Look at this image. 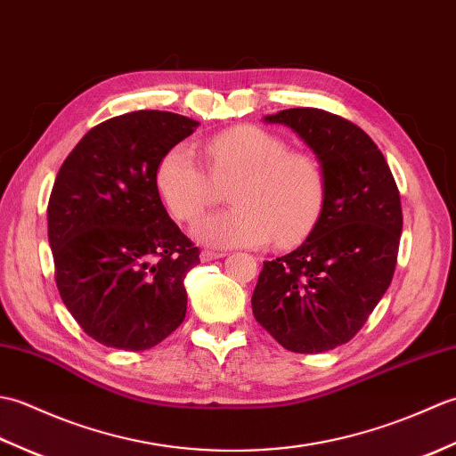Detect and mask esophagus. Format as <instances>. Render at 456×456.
I'll return each instance as SVG.
<instances>
[{
    "label": "esophagus",
    "mask_w": 456,
    "mask_h": 456,
    "mask_svg": "<svg viewBox=\"0 0 456 456\" xmlns=\"http://www.w3.org/2000/svg\"><path fill=\"white\" fill-rule=\"evenodd\" d=\"M225 256V253L223 250H201L200 258L203 260V263H209V260H216V258H223Z\"/></svg>",
    "instance_id": "esophagus-1"
}]
</instances>
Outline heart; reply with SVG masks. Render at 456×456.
Instances as JSON below:
<instances>
[{"mask_svg": "<svg viewBox=\"0 0 456 456\" xmlns=\"http://www.w3.org/2000/svg\"><path fill=\"white\" fill-rule=\"evenodd\" d=\"M211 172L191 144L164 154L157 186L174 217L190 221L216 203L221 186L231 188L235 208L211 211L193 223L191 233L209 247H260L304 239L323 208V174L305 152L288 151L274 133L239 125L208 144Z\"/></svg>", "mask_w": 456, "mask_h": 456, "instance_id": "1", "label": "heart"}]
</instances>
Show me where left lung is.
I'll return each instance as SVG.
<instances>
[{"instance_id": "obj_1", "label": "left lung", "mask_w": 456, "mask_h": 456, "mask_svg": "<svg viewBox=\"0 0 456 456\" xmlns=\"http://www.w3.org/2000/svg\"><path fill=\"white\" fill-rule=\"evenodd\" d=\"M265 121L286 125L315 152L325 196L304 243L265 263L253 314L288 351H331L361 331L392 282L403 223L400 191L384 154L354 123L315 108Z\"/></svg>"}]
</instances>
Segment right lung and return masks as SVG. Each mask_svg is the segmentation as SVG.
I'll return each mask as SVG.
<instances>
[{"mask_svg":"<svg viewBox=\"0 0 456 456\" xmlns=\"http://www.w3.org/2000/svg\"><path fill=\"white\" fill-rule=\"evenodd\" d=\"M198 121L133 111L95 125L58 170L48 243L68 312L95 341L147 351L186 317L200 248L164 209L157 170Z\"/></svg>","mask_w":456,"mask_h":456,"instance_id":"1","label":"right lung"}]
</instances>
